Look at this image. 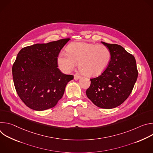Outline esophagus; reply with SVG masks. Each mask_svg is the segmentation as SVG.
<instances>
[{
	"label": "esophagus",
	"mask_w": 153,
	"mask_h": 153,
	"mask_svg": "<svg viewBox=\"0 0 153 153\" xmlns=\"http://www.w3.org/2000/svg\"><path fill=\"white\" fill-rule=\"evenodd\" d=\"M80 78H81V76H78V75H74V79L75 80H78V79H79Z\"/></svg>",
	"instance_id": "obj_1"
}]
</instances>
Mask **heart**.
<instances>
[{"label": "heart", "instance_id": "b5f03b06", "mask_svg": "<svg viewBox=\"0 0 153 153\" xmlns=\"http://www.w3.org/2000/svg\"><path fill=\"white\" fill-rule=\"evenodd\" d=\"M67 52L61 51L57 57L60 70L69 73L79 62L80 71L86 76L100 75L108 67L111 59L109 48L103 45L76 42L70 44Z\"/></svg>", "mask_w": 153, "mask_h": 153}]
</instances>
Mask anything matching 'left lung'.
I'll return each instance as SVG.
<instances>
[{"instance_id":"1","label":"left lung","mask_w":153,"mask_h":153,"mask_svg":"<svg viewBox=\"0 0 153 153\" xmlns=\"http://www.w3.org/2000/svg\"><path fill=\"white\" fill-rule=\"evenodd\" d=\"M101 42L110 50L111 61L100 76L90 79L91 85L86 94L97 106L111 109L123 103L132 92L138 71L134 57L124 48Z\"/></svg>"}]
</instances>
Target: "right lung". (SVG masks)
<instances>
[{"mask_svg":"<svg viewBox=\"0 0 153 153\" xmlns=\"http://www.w3.org/2000/svg\"><path fill=\"white\" fill-rule=\"evenodd\" d=\"M70 40L37 43L22 49L13 65V82L20 99L30 108L43 111L54 107L74 76L57 68V57Z\"/></svg>","mask_w":153,"mask_h":153,"instance_id":"1","label":"right lung"}]
</instances>
